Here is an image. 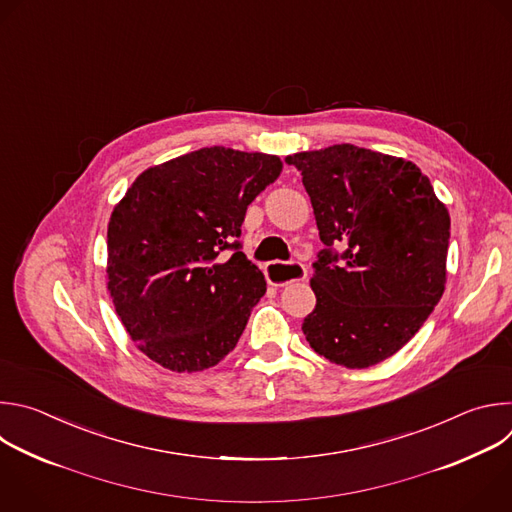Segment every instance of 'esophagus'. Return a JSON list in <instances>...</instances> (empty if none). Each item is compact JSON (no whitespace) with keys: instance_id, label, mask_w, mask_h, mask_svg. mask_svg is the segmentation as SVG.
<instances>
[{"instance_id":"34e87169","label":"esophagus","mask_w":512,"mask_h":512,"mask_svg":"<svg viewBox=\"0 0 512 512\" xmlns=\"http://www.w3.org/2000/svg\"><path fill=\"white\" fill-rule=\"evenodd\" d=\"M264 272L268 282L274 286H286L290 282H300L306 278V268L300 262H270Z\"/></svg>"}]
</instances>
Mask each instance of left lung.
<instances>
[{
  "label": "left lung",
  "instance_id": "1",
  "mask_svg": "<svg viewBox=\"0 0 512 512\" xmlns=\"http://www.w3.org/2000/svg\"><path fill=\"white\" fill-rule=\"evenodd\" d=\"M302 175L321 242L306 341L331 363L365 369L397 353L446 286L450 214L412 161L331 145L286 157ZM333 243L348 250L337 267Z\"/></svg>",
  "mask_w": 512,
  "mask_h": 512
}]
</instances>
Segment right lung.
<instances>
[{
  "label": "right lung",
  "instance_id": "1",
  "mask_svg": "<svg viewBox=\"0 0 512 512\" xmlns=\"http://www.w3.org/2000/svg\"><path fill=\"white\" fill-rule=\"evenodd\" d=\"M280 171L278 155L203 147L145 169L117 203L107 288L151 361L193 373L236 347L266 292L238 238L248 206Z\"/></svg>",
  "mask_w": 512,
  "mask_h": 512
}]
</instances>
